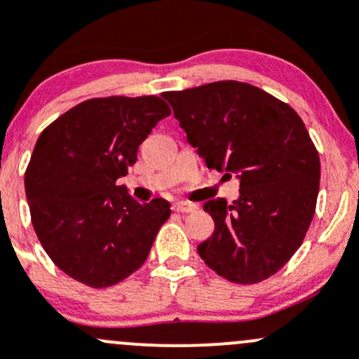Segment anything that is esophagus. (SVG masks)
Here are the masks:
<instances>
[{"mask_svg": "<svg viewBox=\"0 0 359 359\" xmlns=\"http://www.w3.org/2000/svg\"><path fill=\"white\" fill-rule=\"evenodd\" d=\"M172 208L179 213H191L196 210V205H193V203H187V201H175L172 205Z\"/></svg>", "mask_w": 359, "mask_h": 359, "instance_id": "34e87169", "label": "esophagus"}]
</instances>
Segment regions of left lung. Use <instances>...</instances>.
I'll use <instances>...</instances> for the list:
<instances>
[{
  "instance_id": "1",
  "label": "left lung",
  "mask_w": 359,
  "mask_h": 359,
  "mask_svg": "<svg viewBox=\"0 0 359 359\" xmlns=\"http://www.w3.org/2000/svg\"><path fill=\"white\" fill-rule=\"evenodd\" d=\"M208 168L240 180V198L203 205L215 222L198 253L240 285L267 280L302 245L316 210L320 156L300 116L248 83L163 93Z\"/></svg>"
}]
</instances>
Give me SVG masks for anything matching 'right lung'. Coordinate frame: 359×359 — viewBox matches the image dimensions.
Returning <instances> with one entry per match:
<instances>
[{
	"label": "right lung",
	"instance_id": "right-lung-1",
	"mask_svg": "<svg viewBox=\"0 0 359 359\" xmlns=\"http://www.w3.org/2000/svg\"><path fill=\"white\" fill-rule=\"evenodd\" d=\"M170 116L159 97H106L78 104L45 128L25 172L32 226L72 280L111 287L146 262L170 203H140L116 180Z\"/></svg>",
	"mask_w": 359,
	"mask_h": 359
}]
</instances>
